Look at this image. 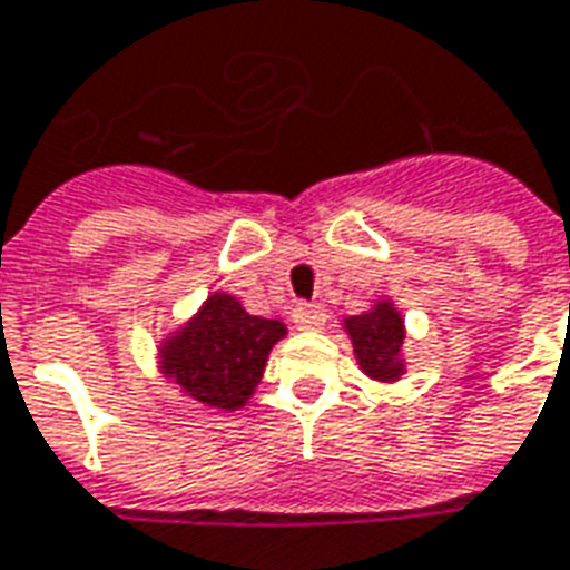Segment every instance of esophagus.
I'll use <instances>...</instances> for the list:
<instances>
[{
	"label": "esophagus",
	"mask_w": 570,
	"mask_h": 570,
	"mask_svg": "<svg viewBox=\"0 0 570 570\" xmlns=\"http://www.w3.org/2000/svg\"><path fill=\"white\" fill-rule=\"evenodd\" d=\"M291 321H294L297 331H324L327 312L321 309L318 303H301V306H294V312H291Z\"/></svg>",
	"instance_id": "esophagus-1"
}]
</instances>
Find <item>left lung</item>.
<instances>
[{
    "label": "left lung",
    "instance_id": "1",
    "mask_svg": "<svg viewBox=\"0 0 570 570\" xmlns=\"http://www.w3.org/2000/svg\"><path fill=\"white\" fill-rule=\"evenodd\" d=\"M345 333L354 345V357L370 379L396 382L405 372L402 361L405 321L391 301H379L370 312L345 318Z\"/></svg>",
    "mask_w": 570,
    "mask_h": 570
}]
</instances>
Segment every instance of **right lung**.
Here are the masks:
<instances>
[{
	"instance_id": "obj_1",
	"label": "right lung",
	"mask_w": 570,
	"mask_h": 570,
	"mask_svg": "<svg viewBox=\"0 0 570 570\" xmlns=\"http://www.w3.org/2000/svg\"><path fill=\"white\" fill-rule=\"evenodd\" d=\"M285 324L243 309L230 294H209L198 315L158 348L165 379L209 409L237 412L258 387L269 348L285 336Z\"/></svg>"
}]
</instances>
